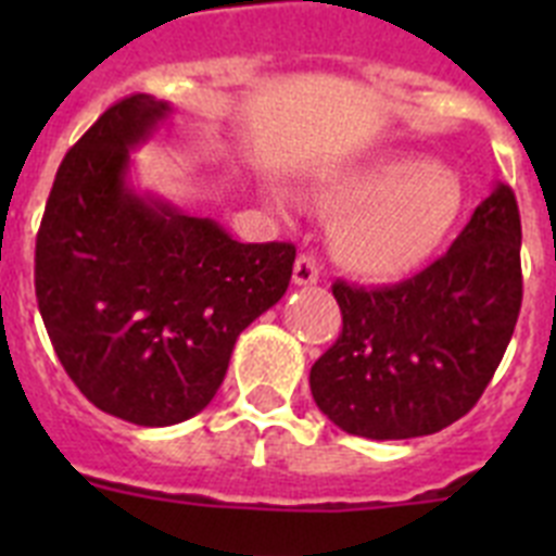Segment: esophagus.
I'll use <instances>...</instances> for the list:
<instances>
[{
    "instance_id": "34e87169",
    "label": "esophagus",
    "mask_w": 556,
    "mask_h": 556,
    "mask_svg": "<svg viewBox=\"0 0 556 556\" xmlns=\"http://www.w3.org/2000/svg\"><path fill=\"white\" fill-rule=\"evenodd\" d=\"M317 278H320V267L314 262V255H298V262H294L292 269V281L298 283V287H308V283H317Z\"/></svg>"
}]
</instances>
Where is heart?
<instances>
[{"label": "heart", "mask_w": 556, "mask_h": 556, "mask_svg": "<svg viewBox=\"0 0 556 556\" xmlns=\"http://www.w3.org/2000/svg\"><path fill=\"white\" fill-rule=\"evenodd\" d=\"M339 267L390 281L429 262L459 219L462 189L454 172L415 155H381L328 175L317 189ZM281 208V198L273 194Z\"/></svg>", "instance_id": "heart-1"}]
</instances>
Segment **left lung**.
<instances>
[{
  "label": "left lung",
  "instance_id": "8db88e82",
  "mask_svg": "<svg viewBox=\"0 0 556 556\" xmlns=\"http://www.w3.org/2000/svg\"><path fill=\"white\" fill-rule=\"evenodd\" d=\"M342 333L312 367L323 415L348 434L409 440L468 415L523 301L520 214L498 184L445 255L392 287L333 283Z\"/></svg>",
  "mask_w": 556,
  "mask_h": 556
}]
</instances>
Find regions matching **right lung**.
Listing matches in <instances>:
<instances>
[{"label":"right lung","mask_w":556,"mask_h":556,"mask_svg":"<svg viewBox=\"0 0 556 556\" xmlns=\"http://www.w3.org/2000/svg\"><path fill=\"white\" fill-rule=\"evenodd\" d=\"M172 108L113 102L61 161L36 236V298L77 390L136 426H172L217 395L236 337L281 301L294 244H242L127 186L130 147Z\"/></svg>","instance_id":"1"}]
</instances>
